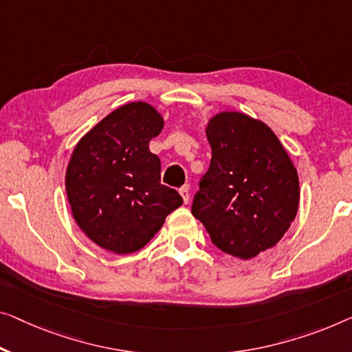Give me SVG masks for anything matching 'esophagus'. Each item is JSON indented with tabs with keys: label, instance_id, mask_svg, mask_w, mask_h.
Segmentation results:
<instances>
[{
	"label": "esophagus",
	"instance_id": "34e87169",
	"mask_svg": "<svg viewBox=\"0 0 352 352\" xmlns=\"http://www.w3.org/2000/svg\"><path fill=\"white\" fill-rule=\"evenodd\" d=\"M180 194L183 197V202H185V204L190 202V188H188V186L180 188Z\"/></svg>",
	"mask_w": 352,
	"mask_h": 352
}]
</instances>
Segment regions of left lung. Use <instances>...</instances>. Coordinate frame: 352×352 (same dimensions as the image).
Listing matches in <instances>:
<instances>
[{
    "instance_id": "obj_1",
    "label": "left lung",
    "mask_w": 352,
    "mask_h": 352,
    "mask_svg": "<svg viewBox=\"0 0 352 352\" xmlns=\"http://www.w3.org/2000/svg\"><path fill=\"white\" fill-rule=\"evenodd\" d=\"M210 167L191 213L224 253L251 259L280 242L298 208V177L269 126L223 112L210 120Z\"/></svg>"
}]
</instances>
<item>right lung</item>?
<instances>
[{
  "label": "right lung",
  "instance_id": "obj_1",
  "mask_svg": "<svg viewBox=\"0 0 352 352\" xmlns=\"http://www.w3.org/2000/svg\"><path fill=\"white\" fill-rule=\"evenodd\" d=\"M162 117L146 102L118 107L83 135L66 170L72 214L94 243L129 254L150 242L183 204L161 183V161L148 150Z\"/></svg>",
  "mask_w": 352,
  "mask_h": 352
}]
</instances>
